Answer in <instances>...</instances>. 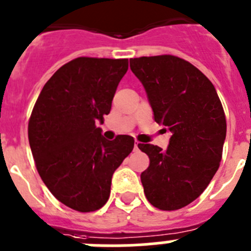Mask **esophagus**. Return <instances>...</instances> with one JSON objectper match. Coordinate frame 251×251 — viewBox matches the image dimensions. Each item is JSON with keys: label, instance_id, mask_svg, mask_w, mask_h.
I'll list each match as a JSON object with an SVG mask.
<instances>
[{"label": "esophagus", "instance_id": "esophagus-1", "mask_svg": "<svg viewBox=\"0 0 251 251\" xmlns=\"http://www.w3.org/2000/svg\"><path fill=\"white\" fill-rule=\"evenodd\" d=\"M140 146H141V144H140L139 141H135V146H133V149H135V150H139Z\"/></svg>", "mask_w": 251, "mask_h": 251}]
</instances>
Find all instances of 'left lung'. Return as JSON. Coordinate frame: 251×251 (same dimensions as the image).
<instances>
[{"label":"left lung","mask_w":251,"mask_h":251,"mask_svg":"<svg viewBox=\"0 0 251 251\" xmlns=\"http://www.w3.org/2000/svg\"><path fill=\"white\" fill-rule=\"evenodd\" d=\"M145 86L157 124L171 131L166 150L139 147L150 166L141 173L145 196L161 210H177L197 200L219 168L226 120L214 85L198 68L176 55L130 59Z\"/></svg>","instance_id":"left-lung-1"}]
</instances>
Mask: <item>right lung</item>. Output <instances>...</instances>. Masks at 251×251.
I'll list each match as a JSON object with an SVG mask.
<instances>
[{"label":"right lung","instance_id":"1","mask_svg":"<svg viewBox=\"0 0 251 251\" xmlns=\"http://www.w3.org/2000/svg\"><path fill=\"white\" fill-rule=\"evenodd\" d=\"M128 59L79 57L60 67L42 89L28 121L37 171L50 193L81 213L107 202L111 177L133 149V137L101 136L98 121L111 110Z\"/></svg>","mask_w":251,"mask_h":251}]
</instances>
